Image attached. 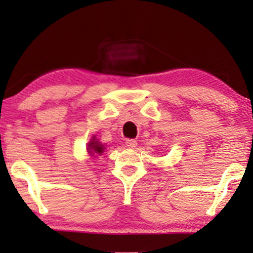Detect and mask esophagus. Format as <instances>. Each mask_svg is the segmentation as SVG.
<instances>
[{"label": "esophagus", "mask_w": 253, "mask_h": 253, "mask_svg": "<svg viewBox=\"0 0 253 253\" xmlns=\"http://www.w3.org/2000/svg\"><path fill=\"white\" fill-rule=\"evenodd\" d=\"M136 145H138V141L134 140V139H127L126 140V146L129 147V149H135Z\"/></svg>", "instance_id": "34e87169"}]
</instances>
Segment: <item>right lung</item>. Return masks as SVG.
<instances>
[{
  "mask_svg": "<svg viewBox=\"0 0 253 253\" xmlns=\"http://www.w3.org/2000/svg\"><path fill=\"white\" fill-rule=\"evenodd\" d=\"M89 156L95 157V156H101L104 152V145L97 140L96 136H92L88 143V147H86Z\"/></svg>",
  "mask_w": 253,
  "mask_h": 253,
  "instance_id": "obj_1",
  "label": "right lung"
}]
</instances>
